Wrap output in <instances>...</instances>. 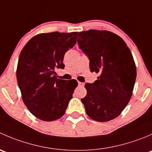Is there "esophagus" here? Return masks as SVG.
<instances>
[{
    "instance_id": "obj_1",
    "label": "esophagus",
    "mask_w": 152,
    "mask_h": 152,
    "mask_svg": "<svg viewBox=\"0 0 152 152\" xmlns=\"http://www.w3.org/2000/svg\"><path fill=\"white\" fill-rule=\"evenodd\" d=\"M78 85H79V86H84L85 85V84L84 83H82V82H78Z\"/></svg>"
}]
</instances>
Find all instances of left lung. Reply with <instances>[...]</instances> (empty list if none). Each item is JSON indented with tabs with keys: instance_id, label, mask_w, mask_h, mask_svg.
<instances>
[{
	"instance_id": "8db88e82",
	"label": "left lung",
	"mask_w": 152,
	"mask_h": 152,
	"mask_svg": "<svg viewBox=\"0 0 152 152\" xmlns=\"http://www.w3.org/2000/svg\"><path fill=\"white\" fill-rule=\"evenodd\" d=\"M77 42L90 59L91 72L99 73L87 83L82 99L87 115L106 122L117 118L132 96L137 70L132 54L124 39L109 31L89 30L78 34Z\"/></svg>"
}]
</instances>
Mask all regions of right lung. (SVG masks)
Wrapping results in <instances>:
<instances>
[{
	"label": "right lung",
	"mask_w": 152,
	"mask_h": 152,
	"mask_svg": "<svg viewBox=\"0 0 152 152\" xmlns=\"http://www.w3.org/2000/svg\"><path fill=\"white\" fill-rule=\"evenodd\" d=\"M78 32L42 33L33 37L21 50L16 76L23 101L32 115L45 121L60 118L78 82L56 76L64 68L67 50L76 43Z\"/></svg>",
	"instance_id": "right-lung-1"
}]
</instances>
